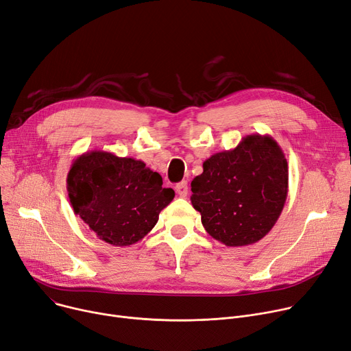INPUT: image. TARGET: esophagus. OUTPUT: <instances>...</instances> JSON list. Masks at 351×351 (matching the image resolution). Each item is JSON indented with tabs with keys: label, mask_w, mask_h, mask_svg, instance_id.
<instances>
[{
	"label": "esophagus",
	"mask_w": 351,
	"mask_h": 351,
	"mask_svg": "<svg viewBox=\"0 0 351 351\" xmlns=\"http://www.w3.org/2000/svg\"><path fill=\"white\" fill-rule=\"evenodd\" d=\"M176 191L180 197H187L189 194V185H187V181H181L176 185Z\"/></svg>",
	"instance_id": "obj_1"
}]
</instances>
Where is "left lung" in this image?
Segmentation results:
<instances>
[{"label": "left lung", "instance_id": "obj_1", "mask_svg": "<svg viewBox=\"0 0 351 351\" xmlns=\"http://www.w3.org/2000/svg\"><path fill=\"white\" fill-rule=\"evenodd\" d=\"M191 181V204L214 239L246 246L274 228L285 207L289 171L271 136H245L232 150L213 154Z\"/></svg>", "mask_w": 351, "mask_h": 351}]
</instances>
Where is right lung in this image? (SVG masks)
I'll return each mask as SVG.
<instances>
[{"label":"right lung","mask_w":351,"mask_h":351,"mask_svg":"<svg viewBox=\"0 0 351 351\" xmlns=\"http://www.w3.org/2000/svg\"><path fill=\"white\" fill-rule=\"evenodd\" d=\"M66 190L73 213L113 246L141 241L176 195L171 189H162L161 176L141 160L103 150L73 160Z\"/></svg>","instance_id":"right-lung-1"}]
</instances>
